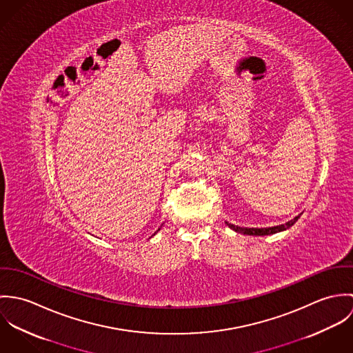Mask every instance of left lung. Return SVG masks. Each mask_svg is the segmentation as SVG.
<instances>
[{
    "label": "left lung",
    "instance_id": "obj_1",
    "mask_svg": "<svg viewBox=\"0 0 353 353\" xmlns=\"http://www.w3.org/2000/svg\"><path fill=\"white\" fill-rule=\"evenodd\" d=\"M299 217H301V214H299V216H296L295 219H292L291 221L285 223V224L276 225V227H269V228H246V227H238V225H234V224H228V225H230V228H232L234 231H236V232H242V234H245V235L263 236V235L276 234V232H280V231H284V230H287V228L292 227V225L298 221V219H299Z\"/></svg>",
    "mask_w": 353,
    "mask_h": 353
}]
</instances>
